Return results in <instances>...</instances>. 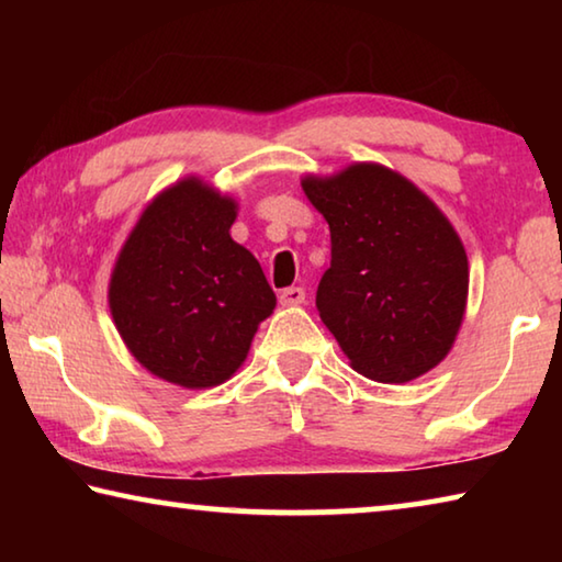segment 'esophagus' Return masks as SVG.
Listing matches in <instances>:
<instances>
[{
    "label": "esophagus",
    "mask_w": 562,
    "mask_h": 562,
    "mask_svg": "<svg viewBox=\"0 0 562 562\" xmlns=\"http://www.w3.org/2000/svg\"><path fill=\"white\" fill-rule=\"evenodd\" d=\"M280 302L284 307H294V304H302L304 302V290L302 288H284L280 292Z\"/></svg>",
    "instance_id": "esophagus-1"
}]
</instances>
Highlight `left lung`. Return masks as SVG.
Listing matches in <instances>:
<instances>
[{"label":"left lung","instance_id":"8db88e82","mask_svg":"<svg viewBox=\"0 0 562 562\" xmlns=\"http://www.w3.org/2000/svg\"><path fill=\"white\" fill-rule=\"evenodd\" d=\"M302 188L331 237L317 310L351 367L384 384L429 372L449 355L469 294V260L451 223L384 166L357 164Z\"/></svg>","mask_w":562,"mask_h":562}]
</instances>
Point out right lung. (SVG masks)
<instances>
[{"label": "right lung", "mask_w": 562, "mask_h": 562, "mask_svg": "<svg viewBox=\"0 0 562 562\" xmlns=\"http://www.w3.org/2000/svg\"><path fill=\"white\" fill-rule=\"evenodd\" d=\"M235 203L198 178L150 203L111 274V315L148 372L207 389L243 364L274 292L260 262L231 237Z\"/></svg>", "instance_id": "right-lung-1"}]
</instances>
